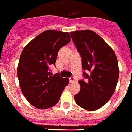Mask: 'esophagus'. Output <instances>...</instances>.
<instances>
[{"label":"esophagus","instance_id":"esophagus-1","mask_svg":"<svg viewBox=\"0 0 132 132\" xmlns=\"http://www.w3.org/2000/svg\"><path fill=\"white\" fill-rule=\"evenodd\" d=\"M69 82L71 83H73V82H75V79L74 77H71L69 78Z\"/></svg>","mask_w":132,"mask_h":132}]
</instances>
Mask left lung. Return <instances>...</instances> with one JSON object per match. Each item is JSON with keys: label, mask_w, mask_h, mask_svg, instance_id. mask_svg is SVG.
<instances>
[{"label": "left lung", "mask_w": 132, "mask_h": 132, "mask_svg": "<svg viewBox=\"0 0 132 132\" xmlns=\"http://www.w3.org/2000/svg\"><path fill=\"white\" fill-rule=\"evenodd\" d=\"M82 58L87 80L79 81L80 90L74 96L79 106L90 111L103 106L114 94L119 77V68L114 50L101 36L91 30L70 32Z\"/></svg>", "instance_id": "1"}]
</instances>
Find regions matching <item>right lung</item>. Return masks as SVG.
Returning <instances> with one entry per match:
<instances>
[{
	"mask_svg": "<svg viewBox=\"0 0 132 132\" xmlns=\"http://www.w3.org/2000/svg\"><path fill=\"white\" fill-rule=\"evenodd\" d=\"M71 41L68 32L49 30L25 46L19 59L17 75L27 101L39 109L54 106L69 84L68 78L51 73L59 49Z\"/></svg>",
	"mask_w": 132,
	"mask_h": 132,
	"instance_id": "obj_1",
	"label": "right lung"
}]
</instances>
